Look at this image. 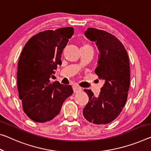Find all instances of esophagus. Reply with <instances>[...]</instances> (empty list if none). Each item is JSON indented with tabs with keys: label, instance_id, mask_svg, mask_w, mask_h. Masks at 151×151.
Returning <instances> with one entry per match:
<instances>
[{
	"label": "esophagus",
	"instance_id": "esophagus-1",
	"mask_svg": "<svg viewBox=\"0 0 151 151\" xmlns=\"http://www.w3.org/2000/svg\"><path fill=\"white\" fill-rule=\"evenodd\" d=\"M73 91H74V93H75L80 92L81 91V88L79 87H76V86H75V87H73Z\"/></svg>",
	"mask_w": 151,
	"mask_h": 151
}]
</instances>
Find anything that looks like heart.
Returning <instances> with one entry per match:
<instances>
[{"instance_id":"b5f03b06","label":"heart","mask_w":151,"mask_h":151,"mask_svg":"<svg viewBox=\"0 0 151 151\" xmlns=\"http://www.w3.org/2000/svg\"><path fill=\"white\" fill-rule=\"evenodd\" d=\"M81 47H90V48L92 49L91 46V45H88V44H84Z\"/></svg>"}]
</instances>
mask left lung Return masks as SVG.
<instances>
[{
  "label": "left lung",
  "mask_w": 151,
  "mask_h": 151,
  "mask_svg": "<svg viewBox=\"0 0 151 151\" xmlns=\"http://www.w3.org/2000/svg\"><path fill=\"white\" fill-rule=\"evenodd\" d=\"M85 35L96 42L99 50L95 73L104 85L98 97L91 90H84L89 100L83 109V116L91 123L106 124L119 116L127 101L130 83L128 55L118 38L106 31L88 28Z\"/></svg>",
  "instance_id": "left-lung-1"
}]
</instances>
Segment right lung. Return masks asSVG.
Returning <instances> with one entry per match:
<instances>
[{"label":"right lung","instance_id":"obj_1","mask_svg":"<svg viewBox=\"0 0 151 151\" xmlns=\"http://www.w3.org/2000/svg\"><path fill=\"white\" fill-rule=\"evenodd\" d=\"M74 33L73 27L45 30L26 43L17 66V88L23 111L36 122L52 120L59 114L67 97L73 93L70 85L50 83L61 54Z\"/></svg>","mask_w":151,"mask_h":151}]
</instances>
